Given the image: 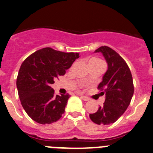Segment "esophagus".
I'll list each match as a JSON object with an SVG mask.
<instances>
[{
    "label": "esophagus",
    "instance_id": "1",
    "mask_svg": "<svg viewBox=\"0 0 153 153\" xmlns=\"http://www.w3.org/2000/svg\"><path fill=\"white\" fill-rule=\"evenodd\" d=\"M81 98L83 99V100L84 101H89L90 100V98L87 97V96H81Z\"/></svg>",
    "mask_w": 153,
    "mask_h": 153
}]
</instances>
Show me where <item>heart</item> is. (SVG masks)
I'll use <instances>...</instances> for the list:
<instances>
[{"mask_svg":"<svg viewBox=\"0 0 153 153\" xmlns=\"http://www.w3.org/2000/svg\"><path fill=\"white\" fill-rule=\"evenodd\" d=\"M99 59H97V58H91L90 60H89V63L90 62H96V61H99Z\"/></svg>","mask_w":153,"mask_h":153,"instance_id":"1","label":"heart"}]
</instances>
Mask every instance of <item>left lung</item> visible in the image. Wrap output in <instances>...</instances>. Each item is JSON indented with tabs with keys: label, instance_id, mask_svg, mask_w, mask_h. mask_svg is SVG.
<instances>
[{
	"label": "left lung",
	"instance_id": "8db88e82",
	"mask_svg": "<svg viewBox=\"0 0 153 153\" xmlns=\"http://www.w3.org/2000/svg\"><path fill=\"white\" fill-rule=\"evenodd\" d=\"M101 52L108 63V70L98 86L101 95H105L103 106L90 118L98 125H109L116 122L131 102L134 93L132 75L128 65L118 53L108 46L95 51Z\"/></svg>",
	"mask_w": 153,
	"mask_h": 153
}]
</instances>
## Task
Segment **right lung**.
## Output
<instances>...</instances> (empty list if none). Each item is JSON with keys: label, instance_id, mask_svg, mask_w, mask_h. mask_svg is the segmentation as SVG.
I'll return each instance as SVG.
<instances>
[{"label": "right lung", "instance_id": "obj_1", "mask_svg": "<svg viewBox=\"0 0 153 153\" xmlns=\"http://www.w3.org/2000/svg\"><path fill=\"white\" fill-rule=\"evenodd\" d=\"M78 57V53L44 48L24 60L16 86L21 104L33 120L45 125L61 117L70 96L55 95L51 86L56 78L65 75Z\"/></svg>", "mask_w": 153, "mask_h": 153}]
</instances>
